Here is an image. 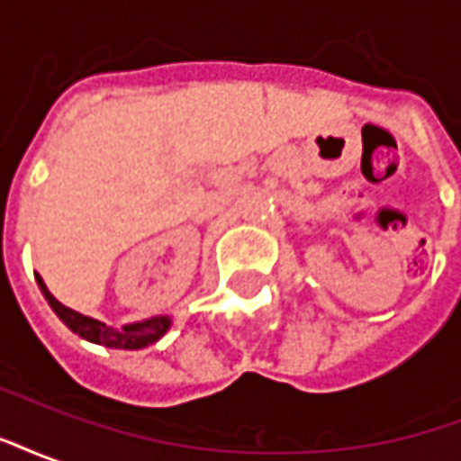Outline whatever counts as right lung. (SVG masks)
I'll return each instance as SVG.
<instances>
[{"mask_svg": "<svg viewBox=\"0 0 461 461\" xmlns=\"http://www.w3.org/2000/svg\"><path fill=\"white\" fill-rule=\"evenodd\" d=\"M39 286L44 291L49 306L56 311V316L64 321L68 329L78 333L81 339L91 340V343H101V346L108 348H128V350H138V348H145L155 343V340L165 336V330L170 329V319H152L145 321V323H131V326H122V329H111L101 321L88 319L84 313H76L64 303L51 296V291L46 289V284L39 276Z\"/></svg>", "mask_w": 461, "mask_h": 461, "instance_id": "right-lung-1", "label": "right lung"}]
</instances>
